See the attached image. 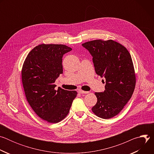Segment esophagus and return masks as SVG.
I'll list each match as a JSON object with an SVG mask.
<instances>
[{"mask_svg": "<svg viewBox=\"0 0 154 154\" xmlns=\"http://www.w3.org/2000/svg\"><path fill=\"white\" fill-rule=\"evenodd\" d=\"M79 93H80V94H88V93H89L90 92L89 91H83V90H79Z\"/></svg>", "mask_w": 154, "mask_h": 154, "instance_id": "34e87169", "label": "esophagus"}]
</instances>
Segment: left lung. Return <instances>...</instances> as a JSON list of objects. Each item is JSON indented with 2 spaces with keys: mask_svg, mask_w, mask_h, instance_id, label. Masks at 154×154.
<instances>
[{
  "mask_svg": "<svg viewBox=\"0 0 154 154\" xmlns=\"http://www.w3.org/2000/svg\"><path fill=\"white\" fill-rule=\"evenodd\" d=\"M82 46L92 55L96 74L106 80L105 91L95 93L97 101L92 111L99 118H112L122 110L135 90L131 55L124 46L112 39L88 41Z\"/></svg>",
  "mask_w": 154,
  "mask_h": 154,
  "instance_id": "1",
  "label": "left lung"
}]
</instances>
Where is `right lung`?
Returning <instances> with one entry per match:
<instances>
[{"mask_svg":"<svg viewBox=\"0 0 154 154\" xmlns=\"http://www.w3.org/2000/svg\"><path fill=\"white\" fill-rule=\"evenodd\" d=\"M72 49L63 45L42 44L27 55L21 71L27 100L35 113L51 123L62 121L69 113L75 91L59 88L56 79L63 74L62 58Z\"/></svg>","mask_w":154,"mask_h":154,"instance_id":"right-lung-1","label":"right lung"}]
</instances>
